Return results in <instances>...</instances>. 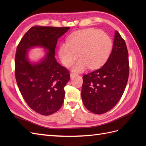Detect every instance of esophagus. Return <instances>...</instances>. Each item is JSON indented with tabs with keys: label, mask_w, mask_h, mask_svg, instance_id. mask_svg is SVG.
I'll use <instances>...</instances> for the list:
<instances>
[{
	"label": "esophagus",
	"mask_w": 146,
	"mask_h": 146,
	"mask_svg": "<svg viewBox=\"0 0 146 146\" xmlns=\"http://www.w3.org/2000/svg\"><path fill=\"white\" fill-rule=\"evenodd\" d=\"M77 74H76V73H71L70 74V77H75V76H77Z\"/></svg>",
	"instance_id": "34e87169"
}]
</instances>
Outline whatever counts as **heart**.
I'll return each mask as SVG.
<instances>
[{"instance_id": "b5f03b06", "label": "heart", "mask_w": 146, "mask_h": 146, "mask_svg": "<svg viewBox=\"0 0 146 146\" xmlns=\"http://www.w3.org/2000/svg\"><path fill=\"white\" fill-rule=\"evenodd\" d=\"M113 42L108 35L94 29L73 33L68 42L61 44L58 54L63 64L71 66L78 57L81 58L74 66L73 70L82 72L88 67L97 69L102 66L111 54Z\"/></svg>"}]
</instances>
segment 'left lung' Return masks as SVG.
<instances>
[{
    "mask_svg": "<svg viewBox=\"0 0 146 146\" xmlns=\"http://www.w3.org/2000/svg\"><path fill=\"white\" fill-rule=\"evenodd\" d=\"M125 42L115 31L112 52L105 64L83 76L82 98L85 107L97 114L107 113L121 99L129 76Z\"/></svg>",
    "mask_w": 146,
    "mask_h": 146,
    "instance_id": "1",
    "label": "left lung"
}]
</instances>
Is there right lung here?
I'll return each mask as SVG.
<instances>
[{
	"mask_svg": "<svg viewBox=\"0 0 146 146\" xmlns=\"http://www.w3.org/2000/svg\"><path fill=\"white\" fill-rule=\"evenodd\" d=\"M69 29V27L33 26L25 33L16 48L17 86L29 107L44 116L56 112L63 104L64 87L70 80V74L57 63L54 55L58 39ZM35 46H41L48 52L40 63L32 64L27 57V50Z\"/></svg>",
	"mask_w": 146,
	"mask_h": 146,
	"instance_id": "right-lung-1",
	"label": "right lung"
}]
</instances>
